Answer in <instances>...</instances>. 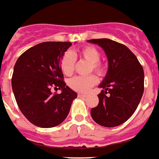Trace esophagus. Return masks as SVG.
<instances>
[{
    "label": "esophagus",
    "instance_id": "34e87169",
    "mask_svg": "<svg viewBox=\"0 0 159 159\" xmlns=\"http://www.w3.org/2000/svg\"><path fill=\"white\" fill-rule=\"evenodd\" d=\"M86 96L87 95H84V94H79L78 95V97H80V98H85Z\"/></svg>",
    "mask_w": 159,
    "mask_h": 159
}]
</instances>
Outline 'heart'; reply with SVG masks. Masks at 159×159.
Returning <instances> with one entry per match:
<instances>
[{
    "label": "heart",
    "mask_w": 159,
    "mask_h": 159,
    "mask_svg": "<svg viewBox=\"0 0 159 159\" xmlns=\"http://www.w3.org/2000/svg\"><path fill=\"white\" fill-rule=\"evenodd\" d=\"M78 55L85 61L89 62V72H95L99 75H103L106 73V66L99 59L101 53L96 48L87 45L78 50ZM61 70L65 75H71L74 73L75 65V57L70 51L65 52L62 57ZM98 77L95 75L87 76H76L69 80V86L75 91L86 94L98 83Z\"/></svg>",
    "instance_id": "obj_1"
}]
</instances>
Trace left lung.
Segmentation results:
<instances>
[{"instance_id":"8db88e82","label":"left lung","mask_w":159,"mask_h":159,"mask_svg":"<svg viewBox=\"0 0 159 159\" xmlns=\"http://www.w3.org/2000/svg\"><path fill=\"white\" fill-rule=\"evenodd\" d=\"M104 49L108 70L99 85V104L90 111L93 120L107 127L117 126L127 120L140 102L144 90V72L128 48L108 39H90Z\"/></svg>"}]
</instances>
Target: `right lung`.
Listing matches in <instances>:
<instances>
[{"label": "right lung", "mask_w": 159, "mask_h": 159, "mask_svg": "<svg viewBox=\"0 0 159 159\" xmlns=\"http://www.w3.org/2000/svg\"><path fill=\"white\" fill-rule=\"evenodd\" d=\"M70 42H44L25 51L16 60L11 86L21 113L31 123L50 128L61 124L77 93L67 86L60 59ZM61 89L52 94L51 88Z\"/></svg>", "instance_id": "add662e5"}]
</instances>
